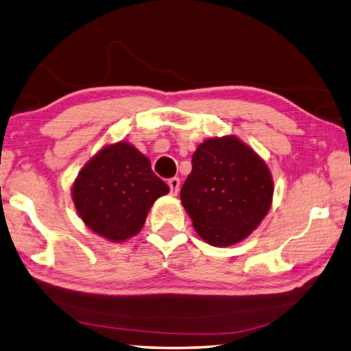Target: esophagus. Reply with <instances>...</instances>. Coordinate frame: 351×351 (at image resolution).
Wrapping results in <instances>:
<instances>
[{"mask_svg":"<svg viewBox=\"0 0 351 351\" xmlns=\"http://www.w3.org/2000/svg\"><path fill=\"white\" fill-rule=\"evenodd\" d=\"M167 184H169V187H170V193L171 195H176L178 190H180V186H181L180 178H170Z\"/></svg>","mask_w":351,"mask_h":351,"instance_id":"esophagus-1","label":"esophagus"}]
</instances>
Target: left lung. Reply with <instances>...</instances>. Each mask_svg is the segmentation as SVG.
Masks as SVG:
<instances>
[{
  "instance_id": "8db88e82",
  "label": "left lung",
  "mask_w": 351,
  "mask_h": 351,
  "mask_svg": "<svg viewBox=\"0 0 351 351\" xmlns=\"http://www.w3.org/2000/svg\"><path fill=\"white\" fill-rule=\"evenodd\" d=\"M272 193L266 164L241 141L226 136L198 145L181 201L199 237L213 246H230L260 224Z\"/></svg>"
}]
</instances>
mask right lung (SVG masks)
<instances>
[{"label":"right lung","instance_id":"add662e5","mask_svg":"<svg viewBox=\"0 0 351 351\" xmlns=\"http://www.w3.org/2000/svg\"><path fill=\"white\" fill-rule=\"evenodd\" d=\"M169 186L154 175L138 148L117 142L105 147L77 176L73 199L83 223L111 241L139 232L147 213Z\"/></svg>","mask_w":351,"mask_h":351}]
</instances>
